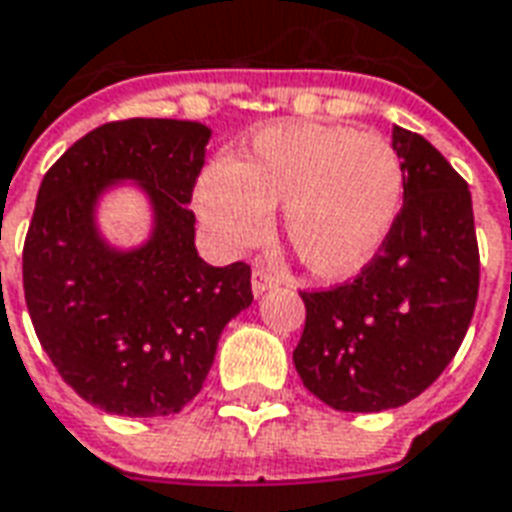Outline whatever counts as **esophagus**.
Listing matches in <instances>:
<instances>
[{
	"label": "esophagus",
	"mask_w": 512,
	"mask_h": 512,
	"mask_svg": "<svg viewBox=\"0 0 512 512\" xmlns=\"http://www.w3.org/2000/svg\"><path fill=\"white\" fill-rule=\"evenodd\" d=\"M276 282H279V279H276V276L271 274L266 266L252 268V290H255V295H263L266 290H271Z\"/></svg>",
	"instance_id": "esophagus-1"
}]
</instances>
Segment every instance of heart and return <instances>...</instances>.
<instances>
[{
    "label": "heart",
    "instance_id": "1",
    "mask_svg": "<svg viewBox=\"0 0 512 512\" xmlns=\"http://www.w3.org/2000/svg\"><path fill=\"white\" fill-rule=\"evenodd\" d=\"M404 195L399 154L380 135L347 127H268L238 162L203 173L198 208L225 249L263 238L271 206L282 208L285 236L312 274L344 279L372 260Z\"/></svg>",
    "mask_w": 512,
    "mask_h": 512
}]
</instances>
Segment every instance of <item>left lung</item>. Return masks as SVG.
<instances>
[{
	"mask_svg": "<svg viewBox=\"0 0 512 512\" xmlns=\"http://www.w3.org/2000/svg\"><path fill=\"white\" fill-rule=\"evenodd\" d=\"M393 151L404 203L380 252L352 282L301 293L295 372L342 412L393 410L420 396L453 361L478 304L467 181L418 132L396 127Z\"/></svg>",
	"mask_w": 512,
	"mask_h": 512,
	"instance_id": "1",
	"label": "left lung"
}]
</instances>
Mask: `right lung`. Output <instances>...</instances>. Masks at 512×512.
<instances>
[{
    "label": "right lung",
    "mask_w": 512,
    "mask_h": 512,
    "mask_svg": "<svg viewBox=\"0 0 512 512\" xmlns=\"http://www.w3.org/2000/svg\"><path fill=\"white\" fill-rule=\"evenodd\" d=\"M211 130L198 121L121 119L86 132L43 176L24 241L34 333L81 399L124 418L184 410L217 342L252 304V268L208 266L189 211ZM150 189L158 227L146 247L113 253L93 230L105 183Z\"/></svg>",
    "instance_id": "right-lung-1"
}]
</instances>
